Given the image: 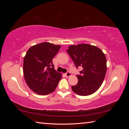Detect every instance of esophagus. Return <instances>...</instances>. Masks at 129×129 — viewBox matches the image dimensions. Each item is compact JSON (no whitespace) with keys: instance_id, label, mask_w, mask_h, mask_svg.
Here are the masks:
<instances>
[{"instance_id":"34e87169","label":"esophagus","mask_w":129,"mask_h":129,"mask_svg":"<svg viewBox=\"0 0 129 129\" xmlns=\"http://www.w3.org/2000/svg\"><path fill=\"white\" fill-rule=\"evenodd\" d=\"M71 73H70V72H67V73H65V76H66V77H70V76H71Z\"/></svg>"}]
</instances>
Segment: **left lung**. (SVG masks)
<instances>
[{
    "instance_id": "1",
    "label": "left lung",
    "mask_w": 129,
    "mask_h": 129,
    "mask_svg": "<svg viewBox=\"0 0 129 129\" xmlns=\"http://www.w3.org/2000/svg\"><path fill=\"white\" fill-rule=\"evenodd\" d=\"M67 52L76 67H82V71L80 72L81 75L77 76V84L72 86L73 92L82 96L95 93L105 77V54L99 48L88 44L70 45Z\"/></svg>"
}]
</instances>
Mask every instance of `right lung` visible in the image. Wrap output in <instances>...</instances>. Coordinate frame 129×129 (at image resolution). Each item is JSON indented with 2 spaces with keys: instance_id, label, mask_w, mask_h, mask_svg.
Segmentation results:
<instances>
[{
  "instance_id": "obj_1",
  "label": "right lung",
  "mask_w": 129,
  "mask_h": 129,
  "mask_svg": "<svg viewBox=\"0 0 129 129\" xmlns=\"http://www.w3.org/2000/svg\"><path fill=\"white\" fill-rule=\"evenodd\" d=\"M60 45L44 42L33 45L24 58L23 74L28 87L40 95L55 90L62 74L54 69L52 60L59 51Z\"/></svg>"
}]
</instances>
